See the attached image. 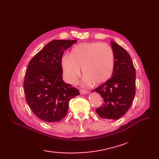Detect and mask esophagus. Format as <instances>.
<instances>
[{"mask_svg": "<svg viewBox=\"0 0 159 159\" xmlns=\"http://www.w3.org/2000/svg\"><path fill=\"white\" fill-rule=\"evenodd\" d=\"M80 93H81V95H84V94L88 93V91H86L85 89H80Z\"/></svg>", "mask_w": 159, "mask_h": 159, "instance_id": "esophagus-1", "label": "esophagus"}]
</instances>
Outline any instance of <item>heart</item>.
Here are the masks:
<instances>
[{"mask_svg":"<svg viewBox=\"0 0 159 159\" xmlns=\"http://www.w3.org/2000/svg\"><path fill=\"white\" fill-rule=\"evenodd\" d=\"M114 64L112 48L100 42L80 43L72 48L70 55L61 58L64 76L70 84L76 82L81 68L85 84H102L112 75Z\"/></svg>","mask_w":159,"mask_h":159,"instance_id":"1","label":"heart"}]
</instances>
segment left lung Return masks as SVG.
<instances>
[{"instance_id":"left-lung-1","label":"left lung","mask_w":159,"mask_h":159,"mask_svg":"<svg viewBox=\"0 0 159 159\" xmlns=\"http://www.w3.org/2000/svg\"><path fill=\"white\" fill-rule=\"evenodd\" d=\"M115 64L112 77L91 91L102 96L103 102L95 111L100 117L119 119L131 107L135 95L136 71L131 56L123 47L111 41Z\"/></svg>"}]
</instances>
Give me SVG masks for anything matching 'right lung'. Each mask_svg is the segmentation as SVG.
I'll return each instance as SVG.
<instances>
[{
	"label": "right lung",
	"instance_id": "1",
	"mask_svg": "<svg viewBox=\"0 0 159 159\" xmlns=\"http://www.w3.org/2000/svg\"><path fill=\"white\" fill-rule=\"evenodd\" d=\"M75 42V40H52L28 65L23 83L25 99L34 114L45 122L64 119L70 100L80 95L79 90L64 83L61 76V57Z\"/></svg>",
	"mask_w": 159,
	"mask_h": 159
}]
</instances>
